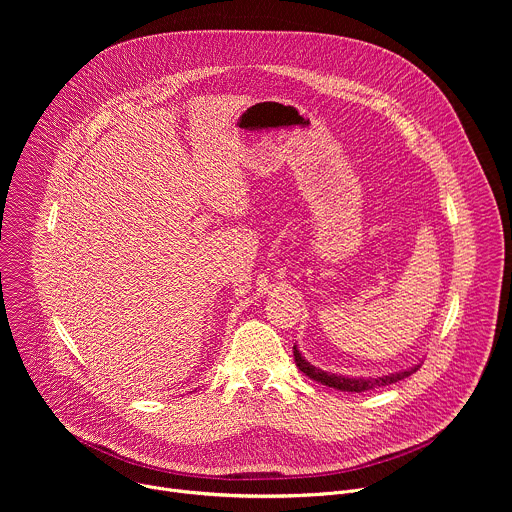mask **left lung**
<instances>
[{"mask_svg": "<svg viewBox=\"0 0 512 512\" xmlns=\"http://www.w3.org/2000/svg\"><path fill=\"white\" fill-rule=\"evenodd\" d=\"M294 356H296V364L298 369L308 375L310 379L326 385V387H332V389H338V391H346V393H364V391H371V389H377V387H385V385H391V383H397L401 379H407L409 375H413L419 367L421 362L419 360L417 364H413V367L409 369H401V371H395V373H389V375H381V377H348V375H336V373H328V371H322L320 367H314V364H310L306 360V356L300 352L298 344H294Z\"/></svg>", "mask_w": 512, "mask_h": 512, "instance_id": "left-lung-1", "label": "left lung"}]
</instances>
